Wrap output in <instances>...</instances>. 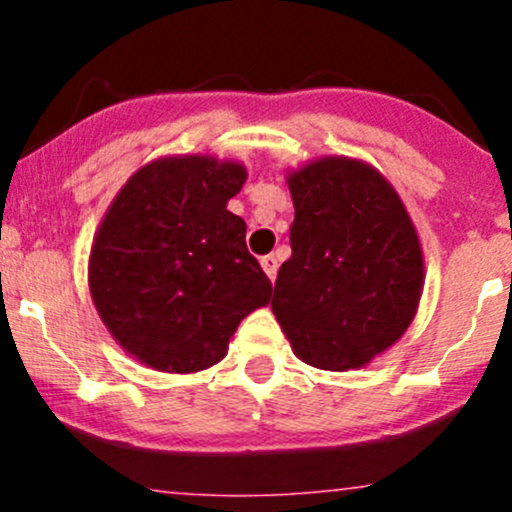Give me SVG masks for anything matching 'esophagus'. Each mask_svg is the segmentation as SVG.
I'll use <instances>...</instances> for the list:
<instances>
[{
  "mask_svg": "<svg viewBox=\"0 0 512 512\" xmlns=\"http://www.w3.org/2000/svg\"><path fill=\"white\" fill-rule=\"evenodd\" d=\"M277 257L275 255H267V257H262V270L267 272V277H270L272 282H275V277H277Z\"/></svg>",
  "mask_w": 512,
  "mask_h": 512,
  "instance_id": "obj_1",
  "label": "esophagus"
}]
</instances>
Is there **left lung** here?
I'll use <instances>...</instances> for the list:
<instances>
[{"label": "left lung", "instance_id": "left-lung-1", "mask_svg": "<svg viewBox=\"0 0 512 512\" xmlns=\"http://www.w3.org/2000/svg\"><path fill=\"white\" fill-rule=\"evenodd\" d=\"M292 257L280 267L272 312L294 354L347 371L386 352L414 319L423 255L384 175L349 158H322L289 175Z\"/></svg>", "mask_w": 512, "mask_h": 512}]
</instances>
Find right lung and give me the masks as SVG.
<instances>
[{"label": "right lung", "instance_id": "add662e5", "mask_svg": "<svg viewBox=\"0 0 512 512\" xmlns=\"http://www.w3.org/2000/svg\"><path fill=\"white\" fill-rule=\"evenodd\" d=\"M247 173L213 158L138 170L103 218L89 262L94 304L116 342L160 371L218 364L237 324L270 302L272 282L227 210Z\"/></svg>", "mask_w": 512, "mask_h": 512}]
</instances>
